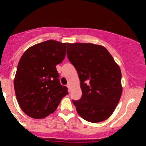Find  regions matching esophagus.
<instances>
[{
  "instance_id": "34e87169",
  "label": "esophagus",
  "mask_w": 146,
  "mask_h": 146,
  "mask_svg": "<svg viewBox=\"0 0 146 146\" xmlns=\"http://www.w3.org/2000/svg\"><path fill=\"white\" fill-rule=\"evenodd\" d=\"M67 88H68V90L70 91V84H69V83L67 85Z\"/></svg>"
}]
</instances>
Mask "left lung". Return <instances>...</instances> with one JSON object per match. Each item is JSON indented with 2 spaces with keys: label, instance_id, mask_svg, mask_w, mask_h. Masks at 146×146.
<instances>
[{
  "label": "left lung",
  "instance_id": "obj_1",
  "mask_svg": "<svg viewBox=\"0 0 146 146\" xmlns=\"http://www.w3.org/2000/svg\"><path fill=\"white\" fill-rule=\"evenodd\" d=\"M67 56L80 81L82 97L73 100L77 112L92 123L108 119L122 92L119 66L107 48L90 43L68 44Z\"/></svg>",
  "mask_w": 146,
  "mask_h": 146
}]
</instances>
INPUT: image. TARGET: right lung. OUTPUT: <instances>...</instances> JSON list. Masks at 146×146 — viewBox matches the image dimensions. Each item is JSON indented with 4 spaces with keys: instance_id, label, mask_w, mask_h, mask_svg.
Returning <instances> with one entry per match:
<instances>
[{
    "instance_id": "right-lung-1",
    "label": "right lung",
    "mask_w": 146,
    "mask_h": 146,
    "mask_svg": "<svg viewBox=\"0 0 146 146\" xmlns=\"http://www.w3.org/2000/svg\"><path fill=\"white\" fill-rule=\"evenodd\" d=\"M68 43L48 40L29 48L19 61L14 80L16 98L29 117L42 119L56 110L68 94L61 85L56 65L66 56Z\"/></svg>"
}]
</instances>
